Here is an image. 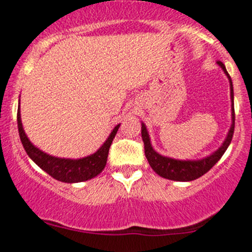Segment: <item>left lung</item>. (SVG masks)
Wrapping results in <instances>:
<instances>
[{
	"label": "left lung",
	"mask_w": 252,
	"mask_h": 252,
	"mask_svg": "<svg viewBox=\"0 0 252 252\" xmlns=\"http://www.w3.org/2000/svg\"><path fill=\"white\" fill-rule=\"evenodd\" d=\"M218 64L220 65V68L224 70V73L226 74L227 79L230 81V96H231L232 101V107H231V127H230L229 132H227L226 138H225L224 143L219 147V150L215 151L214 153H212L208 157L203 158V159L198 160H179V159H173V158L164 157V156L159 155V153L156 152L153 150V147L151 146L150 136H148L147 128H146L145 124H142V127H141V135H142L143 143H145V155L147 158L148 163L152 167L153 171L158 174V176L163 177L166 179H171V181H178V182H189L194 181V179L199 178L203 174L207 173L208 171L213 168L215 166L218 160L221 158V156L224 155L226 148L229 147L230 142L232 140V135H234V127H235V111H234V89H232V81L230 78L229 73L226 71L224 64L220 61H218Z\"/></svg>",
	"instance_id": "8db88e82"
}]
</instances>
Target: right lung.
Returning <instances> with one entry per match:
<instances>
[{"mask_svg": "<svg viewBox=\"0 0 252 252\" xmlns=\"http://www.w3.org/2000/svg\"><path fill=\"white\" fill-rule=\"evenodd\" d=\"M17 124H18L21 142L31 159L43 171L47 172L50 177L57 181L64 182V183H78V182L89 181L101 173L102 169L106 166L110 146H111L112 140L115 138L120 127V125L115 126L104 145L94 155L80 158V159H69V158H58L47 155L31 143L23 130L20 109L17 111Z\"/></svg>", "mask_w": 252, "mask_h": 252, "instance_id": "add662e5", "label": "right lung"}]
</instances>
